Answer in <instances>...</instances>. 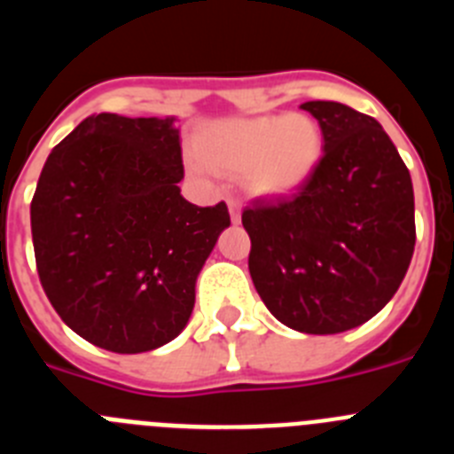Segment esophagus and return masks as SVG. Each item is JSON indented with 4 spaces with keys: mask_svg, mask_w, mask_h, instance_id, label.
<instances>
[{
    "mask_svg": "<svg viewBox=\"0 0 454 454\" xmlns=\"http://www.w3.org/2000/svg\"><path fill=\"white\" fill-rule=\"evenodd\" d=\"M230 215H231V223H240V202L236 198H231L230 202Z\"/></svg>",
    "mask_w": 454,
    "mask_h": 454,
    "instance_id": "1",
    "label": "esophagus"
}]
</instances>
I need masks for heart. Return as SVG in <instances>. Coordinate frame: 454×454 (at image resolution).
<instances>
[{
  "label": "heart",
  "instance_id": "b5f03b06",
  "mask_svg": "<svg viewBox=\"0 0 454 454\" xmlns=\"http://www.w3.org/2000/svg\"><path fill=\"white\" fill-rule=\"evenodd\" d=\"M195 170L247 172L262 195H288L314 175L323 159V131L307 115L270 114L227 120L200 138Z\"/></svg>",
  "mask_w": 454,
  "mask_h": 454
}]
</instances>
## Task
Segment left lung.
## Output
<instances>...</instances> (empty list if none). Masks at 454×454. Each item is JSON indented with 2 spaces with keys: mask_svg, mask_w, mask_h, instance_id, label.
I'll return each instance as SVG.
<instances>
[{
  "mask_svg": "<svg viewBox=\"0 0 454 454\" xmlns=\"http://www.w3.org/2000/svg\"><path fill=\"white\" fill-rule=\"evenodd\" d=\"M323 159L291 198L243 211L252 282L279 323L339 334L395 295L416 246L414 188L382 124L339 102H304Z\"/></svg>",
  "mask_w": 454,
  "mask_h": 454,
  "instance_id": "1",
  "label": "left lung"
}]
</instances>
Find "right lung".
<instances>
[{
    "label": "right lung",
    "mask_w": 454,
    "mask_h": 454,
    "mask_svg": "<svg viewBox=\"0 0 454 454\" xmlns=\"http://www.w3.org/2000/svg\"><path fill=\"white\" fill-rule=\"evenodd\" d=\"M175 118L88 115L47 156L31 200L35 268L51 307L92 346L136 355L186 327L227 204L182 198Z\"/></svg>",
    "instance_id": "right-lung-1"
}]
</instances>
